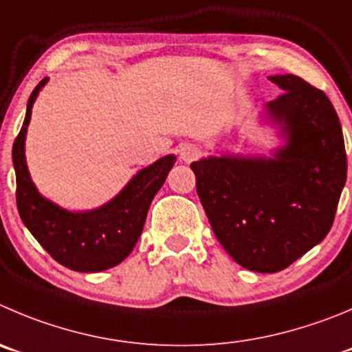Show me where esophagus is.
<instances>
[{"mask_svg":"<svg viewBox=\"0 0 352 352\" xmlns=\"http://www.w3.org/2000/svg\"><path fill=\"white\" fill-rule=\"evenodd\" d=\"M198 156L199 149L195 146H184L182 149H180V157H182L184 161H187V163H189V161H195Z\"/></svg>","mask_w":352,"mask_h":352,"instance_id":"obj_1","label":"esophagus"}]
</instances>
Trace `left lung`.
Segmentation results:
<instances>
[{
    "label": "left lung",
    "instance_id": "1",
    "mask_svg": "<svg viewBox=\"0 0 352 352\" xmlns=\"http://www.w3.org/2000/svg\"><path fill=\"white\" fill-rule=\"evenodd\" d=\"M269 80L283 94L267 114L288 137L274 160L191 163L213 234L234 262L257 272L283 271L323 241L347 177L342 128L324 91L295 74Z\"/></svg>",
    "mask_w": 352,
    "mask_h": 352
}]
</instances>
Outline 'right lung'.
Listing matches in <instances>:
<instances>
[{"instance_id": "obj_1", "label": "right lung", "mask_w": 352, "mask_h": 352, "mask_svg": "<svg viewBox=\"0 0 352 352\" xmlns=\"http://www.w3.org/2000/svg\"><path fill=\"white\" fill-rule=\"evenodd\" d=\"M45 83L47 78L32 90L24 124L12 149L17 177L19 215L39 245L58 264L80 272L106 271L123 262L139 241L151 201L172 170L175 156L161 157L140 170L116 198L100 208L85 213L58 208L38 192L29 175L24 154L32 104Z\"/></svg>"}]
</instances>
